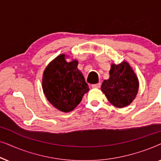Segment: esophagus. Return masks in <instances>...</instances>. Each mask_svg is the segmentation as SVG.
Returning a JSON list of instances; mask_svg holds the SVG:
<instances>
[{
  "label": "esophagus",
  "instance_id": "34e87169",
  "mask_svg": "<svg viewBox=\"0 0 161 161\" xmlns=\"http://www.w3.org/2000/svg\"><path fill=\"white\" fill-rule=\"evenodd\" d=\"M92 88H100V83H96V84H92Z\"/></svg>",
  "mask_w": 161,
  "mask_h": 161
}]
</instances>
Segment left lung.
<instances>
[{"label":"left lung","instance_id":"1","mask_svg":"<svg viewBox=\"0 0 161 161\" xmlns=\"http://www.w3.org/2000/svg\"><path fill=\"white\" fill-rule=\"evenodd\" d=\"M110 78L103 82L101 90L110 103L117 108L127 106L136 98L138 91V80L126 61L111 65Z\"/></svg>","mask_w":161,"mask_h":161}]
</instances>
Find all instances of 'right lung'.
Here are the masks:
<instances>
[{"label":"right lung","mask_w":161,"mask_h":161,"mask_svg":"<svg viewBox=\"0 0 161 161\" xmlns=\"http://www.w3.org/2000/svg\"><path fill=\"white\" fill-rule=\"evenodd\" d=\"M78 64L77 60L66 61L65 55L61 54L47 66L43 73L42 89L46 98L65 113L74 110L89 90Z\"/></svg>","instance_id":"add662e5"}]
</instances>
